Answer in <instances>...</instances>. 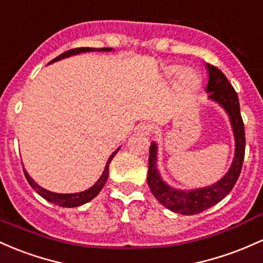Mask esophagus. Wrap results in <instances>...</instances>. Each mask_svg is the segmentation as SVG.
<instances>
[{"instance_id": "obj_1", "label": "esophagus", "mask_w": 263, "mask_h": 263, "mask_svg": "<svg viewBox=\"0 0 263 263\" xmlns=\"http://www.w3.org/2000/svg\"><path fill=\"white\" fill-rule=\"evenodd\" d=\"M137 132L142 136H149L152 132V126L148 125V123H141V125L137 126Z\"/></svg>"}]
</instances>
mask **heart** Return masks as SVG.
<instances>
[{"mask_svg":"<svg viewBox=\"0 0 263 263\" xmlns=\"http://www.w3.org/2000/svg\"><path fill=\"white\" fill-rule=\"evenodd\" d=\"M178 71H180L178 66H168L164 70V73H166V76L172 77L177 74ZM198 87H200V77L195 71L191 70V68H186V70L181 72L180 77H178V88L181 91L186 92V93H191Z\"/></svg>","mask_w":263,"mask_h":263,"instance_id":"1","label":"heart"}]
</instances>
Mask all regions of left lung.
I'll list each match as a JSON object with an SVG mask.
<instances>
[{"label":"left lung","mask_w":263,"mask_h":263,"mask_svg":"<svg viewBox=\"0 0 263 263\" xmlns=\"http://www.w3.org/2000/svg\"><path fill=\"white\" fill-rule=\"evenodd\" d=\"M206 67L209 71V83H207L206 92L209 93V99L218 103L229 115L233 136H235V157L227 174L220 181L203 189L184 191L168 186L162 180L157 170V145L156 142L151 143L147 183L161 204L180 215L191 216L201 213L223 200L237 182L245 158L246 138H245V125L239 111L237 93L231 86L227 77L217 67L210 63H207Z\"/></svg>","instance_id":"1"}]
</instances>
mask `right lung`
I'll use <instances>...</instances> for the list:
<instances>
[{"mask_svg": "<svg viewBox=\"0 0 263 263\" xmlns=\"http://www.w3.org/2000/svg\"><path fill=\"white\" fill-rule=\"evenodd\" d=\"M93 51H101V52H108V51H112V48L109 47H105V48H91V47H80V48H73V50H70V51H66L63 52V53L60 54V56H57L56 59L52 60V62H56V61H60V60H63L66 59V57H70V56H74V54H79V53H83V52H93ZM121 147H118L116 151L114 152L111 156H109L107 163H106V167L105 170H103L102 175H101V177L97 180V182L93 184L92 187H89L88 190H86V191H82V192H77V193H56V192H51L48 191V190H45L43 187L40 186V184H37L36 182L33 181L32 177H30V175L27 174V171L24 168V174L26 176V178H27L28 183H30V186L32 187V189L39 193L40 196H42L45 200H47L48 202H51V203L53 204H57V206L60 207H77V206H81V204L83 203H87L92 200V198L96 197L97 195H99L101 190H102V187L105 186L106 181H107L108 178V164L111 162L112 158L115 157V155L117 154L118 149H120Z\"/></svg>", "mask_w": 263, "mask_h": 263, "instance_id": "add662e5", "label": "right lung"}]
</instances>
